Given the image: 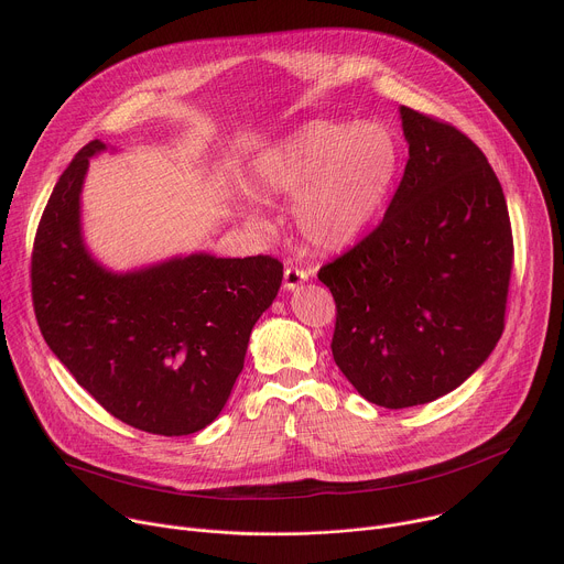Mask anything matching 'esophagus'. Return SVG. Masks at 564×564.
I'll return each instance as SVG.
<instances>
[{
  "label": "esophagus",
  "instance_id": "obj_1",
  "mask_svg": "<svg viewBox=\"0 0 564 564\" xmlns=\"http://www.w3.org/2000/svg\"><path fill=\"white\" fill-rule=\"evenodd\" d=\"M307 272L305 270H299V268H288L285 274H283V288L285 290H296L299 285H303L307 281Z\"/></svg>",
  "mask_w": 564,
  "mask_h": 564
}]
</instances>
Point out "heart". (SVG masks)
Returning a JSON list of instances; mask_svg holds the SVG:
<instances>
[{
    "instance_id": "obj_1",
    "label": "heart",
    "mask_w": 564,
    "mask_h": 564,
    "mask_svg": "<svg viewBox=\"0 0 564 564\" xmlns=\"http://www.w3.org/2000/svg\"><path fill=\"white\" fill-rule=\"evenodd\" d=\"M399 170V140L381 122L312 120L254 160V178L276 198L294 200L305 243L337 252L359 240L379 216ZM246 218L268 229L257 198L243 196Z\"/></svg>"
}]
</instances>
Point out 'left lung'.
<instances>
[{
    "label": "left lung",
    "instance_id": "left-lung-1",
    "mask_svg": "<svg viewBox=\"0 0 564 564\" xmlns=\"http://www.w3.org/2000/svg\"><path fill=\"white\" fill-rule=\"evenodd\" d=\"M409 163L361 243L318 270L333 357L361 397L409 409L448 394L505 330L513 238L502 185L462 131L399 107Z\"/></svg>",
    "mask_w": 564,
    "mask_h": 564
}]
</instances>
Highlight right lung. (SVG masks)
Listing matches in <instances>:
<instances>
[{
    "mask_svg": "<svg viewBox=\"0 0 564 564\" xmlns=\"http://www.w3.org/2000/svg\"><path fill=\"white\" fill-rule=\"evenodd\" d=\"M79 149L42 214L31 263L40 330L53 355L98 404L153 435H192L227 404L243 370L252 328L279 294L272 257L207 252L116 272L85 243Z\"/></svg>",
    "mask_w": 564,
    "mask_h": 564,
    "instance_id": "obj_1",
    "label": "right lung"
}]
</instances>
